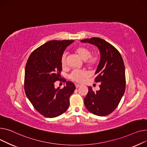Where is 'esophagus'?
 Masks as SVG:
<instances>
[{
    "label": "esophagus",
    "instance_id": "obj_1",
    "mask_svg": "<svg viewBox=\"0 0 147 147\" xmlns=\"http://www.w3.org/2000/svg\"><path fill=\"white\" fill-rule=\"evenodd\" d=\"M75 87H76V88H79V87H80V84H75Z\"/></svg>",
    "mask_w": 147,
    "mask_h": 147
}]
</instances>
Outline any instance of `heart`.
<instances>
[{
  "label": "heart",
  "mask_w": 147,
  "mask_h": 147,
  "mask_svg": "<svg viewBox=\"0 0 147 147\" xmlns=\"http://www.w3.org/2000/svg\"><path fill=\"white\" fill-rule=\"evenodd\" d=\"M76 53L80 56V57L84 61L87 60V65L89 67H93L98 62V57L96 56H91V51L88 48L84 46H79L75 50ZM67 53L63 54L61 57V65L63 67L66 66ZM88 73L82 70H74L69 76V78L75 82H81L87 76Z\"/></svg>",
  "instance_id": "b5f03b06"
}]
</instances>
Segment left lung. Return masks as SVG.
Here are the masks:
<instances>
[{"label":"left lung","mask_w":147,"mask_h":147,"mask_svg":"<svg viewBox=\"0 0 147 147\" xmlns=\"http://www.w3.org/2000/svg\"><path fill=\"white\" fill-rule=\"evenodd\" d=\"M96 46L99 50L100 60L95 74L96 82H100V90L88 92L84 100L87 110L94 115L105 116L117 107L125 91V69L119 51L110 43L98 37L81 40Z\"/></svg>","instance_id":"left-lung-1"}]
</instances>
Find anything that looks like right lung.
<instances>
[{
  "label": "right lung",
  "mask_w": 147,
  "mask_h": 147,
  "mask_svg": "<svg viewBox=\"0 0 147 147\" xmlns=\"http://www.w3.org/2000/svg\"><path fill=\"white\" fill-rule=\"evenodd\" d=\"M74 40H51L36 49L30 56L25 69L24 88L34 107L46 117L61 115L69 106L74 84L66 82L62 89L55 88L60 78L61 57Z\"/></svg>",
  "instance_id": "add662e5"
}]
</instances>
